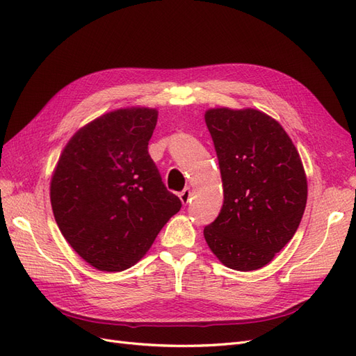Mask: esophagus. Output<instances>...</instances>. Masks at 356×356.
<instances>
[{"mask_svg":"<svg viewBox=\"0 0 356 356\" xmlns=\"http://www.w3.org/2000/svg\"><path fill=\"white\" fill-rule=\"evenodd\" d=\"M179 199H181L182 204H187L191 200V190H190V187L184 188V190L179 193Z\"/></svg>","mask_w":356,"mask_h":356,"instance_id":"34e87169","label":"esophagus"}]
</instances>
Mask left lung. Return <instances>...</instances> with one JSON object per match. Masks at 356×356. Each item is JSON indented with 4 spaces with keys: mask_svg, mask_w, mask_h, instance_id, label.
<instances>
[{
    "mask_svg": "<svg viewBox=\"0 0 356 356\" xmlns=\"http://www.w3.org/2000/svg\"><path fill=\"white\" fill-rule=\"evenodd\" d=\"M221 170V212L203 230L230 268H261L293 239L307 200L303 163L275 118L254 108L204 113Z\"/></svg>",
    "mask_w": 356,
    "mask_h": 356,
    "instance_id": "obj_1",
    "label": "left lung"
}]
</instances>
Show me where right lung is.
I'll use <instances>...</instances> for the list:
<instances>
[{
	"instance_id": "right-lung-1",
	"label": "right lung",
	"mask_w": 356,
	"mask_h": 356,
	"mask_svg": "<svg viewBox=\"0 0 356 356\" xmlns=\"http://www.w3.org/2000/svg\"><path fill=\"white\" fill-rule=\"evenodd\" d=\"M156 123L157 110L139 106L95 118L70 139L53 172L59 230L98 270L132 267L181 209L148 154Z\"/></svg>"
}]
</instances>
